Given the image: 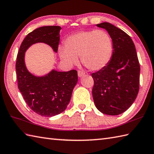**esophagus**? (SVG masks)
<instances>
[{"label":"esophagus","instance_id":"obj_1","mask_svg":"<svg viewBox=\"0 0 154 154\" xmlns=\"http://www.w3.org/2000/svg\"><path fill=\"white\" fill-rule=\"evenodd\" d=\"M84 74H85V73L83 71H81V70H78V76H79L80 78L84 76Z\"/></svg>","mask_w":154,"mask_h":154}]
</instances>
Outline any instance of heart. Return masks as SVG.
I'll return each mask as SVG.
<instances>
[{
	"instance_id": "b5f03b06",
	"label": "heart",
	"mask_w": 154,
	"mask_h": 154,
	"mask_svg": "<svg viewBox=\"0 0 154 154\" xmlns=\"http://www.w3.org/2000/svg\"><path fill=\"white\" fill-rule=\"evenodd\" d=\"M65 47H60L61 60L68 66L82 63L88 69L98 71L110 62L113 53V42L110 35L103 30H84L67 37Z\"/></svg>"
}]
</instances>
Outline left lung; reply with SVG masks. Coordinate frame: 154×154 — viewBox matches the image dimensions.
Segmentation results:
<instances>
[{"instance_id": "obj_1", "label": "left lung", "mask_w": 154, "mask_h": 154, "mask_svg": "<svg viewBox=\"0 0 154 154\" xmlns=\"http://www.w3.org/2000/svg\"><path fill=\"white\" fill-rule=\"evenodd\" d=\"M96 26L107 30L111 37L113 53L107 66L91 74L94 103L102 113L118 115L131 107L138 94L140 68L137 53L131 37L124 31L109 22Z\"/></svg>"}]
</instances>
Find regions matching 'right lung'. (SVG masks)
Wrapping results in <instances>:
<instances>
[{"label":"right lung","mask_w":154,"mask_h":154,"mask_svg":"<svg viewBox=\"0 0 154 154\" xmlns=\"http://www.w3.org/2000/svg\"><path fill=\"white\" fill-rule=\"evenodd\" d=\"M60 29V26H53L33 30L23 39L17 55L16 70L19 90L32 111L47 117L59 115L66 109L78 82L77 71L53 69L44 76H35L27 69L25 53L37 43H45L57 53Z\"/></svg>","instance_id":"1"}]
</instances>
